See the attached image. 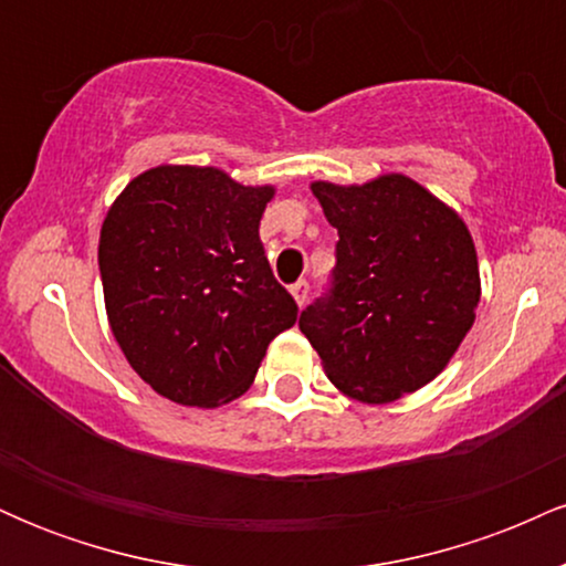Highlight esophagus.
I'll return each mask as SVG.
<instances>
[{
    "label": "esophagus",
    "mask_w": 566,
    "mask_h": 566,
    "mask_svg": "<svg viewBox=\"0 0 566 566\" xmlns=\"http://www.w3.org/2000/svg\"><path fill=\"white\" fill-rule=\"evenodd\" d=\"M290 292H292V297H295V303L303 305L305 301H308V282H305V279H301V282L292 284Z\"/></svg>",
    "instance_id": "esophagus-1"
}]
</instances>
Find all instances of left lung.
<instances>
[{
    "mask_svg": "<svg viewBox=\"0 0 566 566\" xmlns=\"http://www.w3.org/2000/svg\"><path fill=\"white\" fill-rule=\"evenodd\" d=\"M337 229L333 287L301 314L324 373L365 405L431 382L476 319L479 261L463 218L407 175L311 184Z\"/></svg>",
    "mask_w": 566,
    "mask_h": 566,
    "instance_id": "8db88e82",
    "label": "left lung"
}]
</instances>
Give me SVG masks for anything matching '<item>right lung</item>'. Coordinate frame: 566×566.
Listing matches in <instances>:
<instances>
[{
	"label": "right lung",
	"mask_w": 566,
	"mask_h": 566,
	"mask_svg": "<svg viewBox=\"0 0 566 566\" xmlns=\"http://www.w3.org/2000/svg\"><path fill=\"white\" fill-rule=\"evenodd\" d=\"M274 191L218 167L159 165L129 180L103 220L108 324L165 399L207 409L239 399L269 343L295 324L258 233Z\"/></svg>",
	"instance_id": "1"
}]
</instances>
